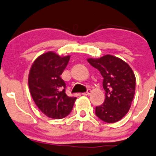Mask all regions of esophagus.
I'll return each instance as SVG.
<instances>
[{"instance_id": "esophagus-1", "label": "esophagus", "mask_w": 156, "mask_h": 156, "mask_svg": "<svg viewBox=\"0 0 156 156\" xmlns=\"http://www.w3.org/2000/svg\"><path fill=\"white\" fill-rule=\"evenodd\" d=\"M91 93H92L91 90L89 89V90H87V93H83V95H84V96H89V95L91 94Z\"/></svg>"}]
</instances>
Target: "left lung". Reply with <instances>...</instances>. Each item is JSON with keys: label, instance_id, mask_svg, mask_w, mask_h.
<instances>
[{"label": "left lung", "instance_id": "8db88e82", "mask_svg": "<svg viewBox=\"0 0 156 156\" xmlns=\"http://www.w3.org/2000/svg\"><path fill=\"white\" fill-rule=\"evenodd\" d=\"M87 61L100 72L105 91V99L96 107V115L108 123L120 120L129 111L134 99L136 78L132 68L122 59L110 55L88 58Z\"/></svg>", "mask_w": 156, "mask_h": 156}]
</instances>
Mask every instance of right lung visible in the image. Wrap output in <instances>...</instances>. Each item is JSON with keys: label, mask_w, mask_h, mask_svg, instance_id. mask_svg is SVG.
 <instances>
[{"label": "right lung", "mask_w": 156, "mask_h": 156, "mask_svg": "<svg viewBox=\"0 0 156 156\" xmlns=\"http://www.w3.org/2000/svg\"><path fill=\"white\" fill-rule=\"evenodd\" d=\"M70 56L60 57L48 51L34 60L28 75L31 96L47 117L62 119L70 114L76 97L66 94V83L60 78Z\"/></svg>", "instance_id": "1"}]
</instances>
